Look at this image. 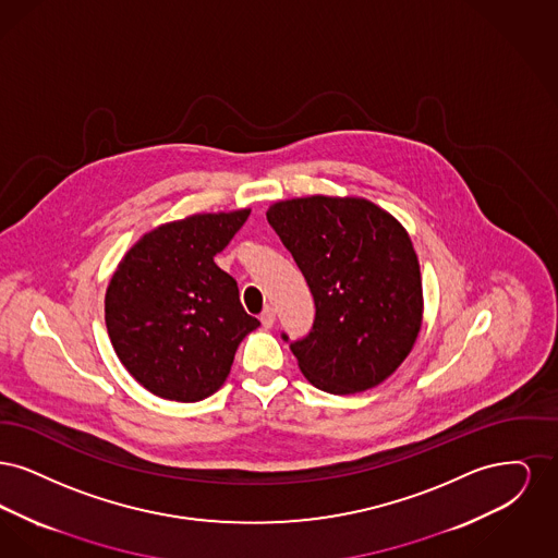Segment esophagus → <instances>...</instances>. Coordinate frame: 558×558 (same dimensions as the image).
Returning a JSON list of instances; mask_svg holds the SVG:
<instances>
[{
	"instance_id": "obj_1",
	"label": "esophagus",
	"mask_w": 558,
	"mask_h": 558,
	"mask_svg": "<svg viewBox=\"0 0 558 558\" xmlns=\"http://www.w3.org/2000/svg\"><path fill=\"white\" fill-rule=\"evenodd\" d=\"M262 324H264V328H271V326L276 324V312H274V307H267V310H264V314H262Z\"/></svg>"
}]
</instances>
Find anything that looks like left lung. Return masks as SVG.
<instances>
[{"label":"left lung","instance_id":"obj_1","mask_svg":"<svg viewBox=\"0 0 558 558\" xmlns=\"http://www.w3.org/2000/svg\"><path fill=\"white\" fill-rule=\"evenodd\" d=\"M266 215L316 303L312 332L291 343L303 376L332 396L387 380L410 355L425 312L405 228L362 196L278 201Z\"/></svg>","mask_w":558,"mask_h":558}]
</instances>
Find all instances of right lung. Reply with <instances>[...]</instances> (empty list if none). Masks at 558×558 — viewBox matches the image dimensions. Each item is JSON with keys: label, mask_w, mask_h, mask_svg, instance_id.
I'll list each match as a JSON object with an SVG mask.
<instances>
[{"label": "right lung", "mask_w": 558, "mask_h": 558, "mask_svg": "<svg viewBox=\"0 0 558 558\" xmlns=\"http://www.w3.org/2000/svg\"><path fill=\"white\" fill-rule=\"evenodd\" d=\"M251 209L160 223L123 255L105 319L117 357L153 396L201 401L228 378L240 341L259 326L236 280L215 264Z\"/></svg>", "instance_id": "obj_1"}]
</instances>
